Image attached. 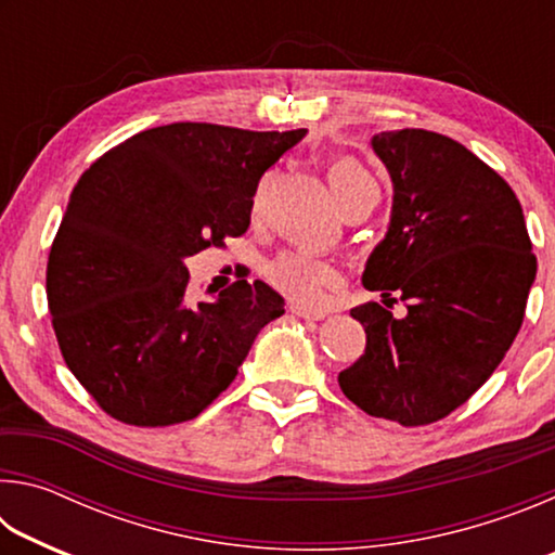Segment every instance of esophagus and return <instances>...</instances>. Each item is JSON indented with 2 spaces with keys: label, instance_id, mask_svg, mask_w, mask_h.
I'll return each instance as SVG.
<instances>
[{
  "label": "esophagus",
  "instance_id": "34e87169",
  "mask_svg": "<svg viewBox=\"0 0 555 555\" xmlns=\"http://www.w3.org/2000/svg\"><path fill=\"white\" fill-rule=\"evenodd\" d=\"M288 311L298 318H306V321H321V318H325L323 311H311V308L298 304H288Z\"/></svg>",
  "mask_w": 555,
  "mask_h": 555
}]
</instances>
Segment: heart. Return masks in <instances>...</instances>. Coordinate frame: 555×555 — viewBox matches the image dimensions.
Masks as SVG:
<instances>
[{
    "instance_id": "1",
    "label": "heart",
    "mask_w": 555,
    "mask_h": 555,
    "mask_svg": "<svg viewBox=\"0 0 555 555\" xmlns=\"http://www.w3.org/2000/svg\"><path fill=\"white\" fill-rule=\"evenodd\" d=\"M327 183H331V191L340 208L354 195L377 188L372 176L352 158H337L327 166ZM261 205H264V185L257 191L251 208L259 212ZM267 279L279 291H284L291 300L306 308H323L327 294L340 286V274L331 264L308 255H284L274 259L267 267Z\"/></svg>"
}]
</instances>
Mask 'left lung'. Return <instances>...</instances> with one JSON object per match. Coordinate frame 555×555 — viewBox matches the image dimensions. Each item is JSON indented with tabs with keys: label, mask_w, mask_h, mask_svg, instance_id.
Masks as SVG:
<instances>
[{
	"label": "left lung",
	"mask_w": 555,
	"mask_h": 555,
	"mask_svg": "<svg viewBox=\"0 0 555 555\" xmlns=\"http://www.w3.org/2000/svg\"><path fill=\"white\" fill-rule=\"evenodd\" d=\"M372 149L391 176L393 205L362 284L397 295L406 315L352 308L367 347L337 382L370 416L426 426L463 406L504 360L537 257L509 183L455 139L397 129Z\"/></svg>",
	"instance_id": "left-lung-1"
}]
</instances>
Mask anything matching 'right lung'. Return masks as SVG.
<instances>
[{
  "label": "right lung",
  "instance_id": "obj_1",
  "mask_svg": "<svg viewBox=\"0 0 555 555\" xmlns=\"http://www.w3.org/2000/svg\"><path fill=\"white\" fill-rule=\"evenodd\" d=\"M304 137L176 121L109 149L75 183L46 296L65 364L107 416L142 428L195 418L284 315L264 281L195 304L183 261L247 232L259 178Z\"/></svg>",
  "mask_w": 555,
  "mask_h": 555
}]
</instances>
